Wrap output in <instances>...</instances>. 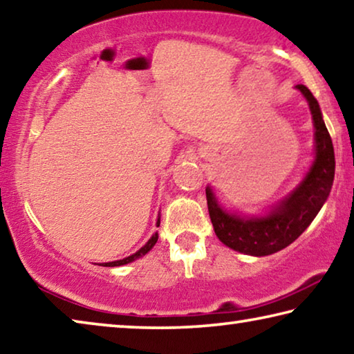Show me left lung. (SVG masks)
<instances>
[{
    "label": "left lung",
    "mask_w": 354,
    "mask_h": 354,
    "mask_svg": "<svg viewBox=\"0 0 354 354\" xmlns=\"http://www.w3.org/2000/svg\"><path fill=\"white\" fill-rule=\"evenodd\" d=\"M297 88L308 100L315 128V159L298 187L263 217L245 218L218 205L212 189L206 187L209 217L214 231L226 247L251 256H268L286 248L303 234L325 205L334 181L333 140L322 118L320 106L303 84Z\"/></svg>",
    "instance_id": "obj_1"
}]
</instances>
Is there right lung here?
I'll return each instance as SVG.
<instances>
[{
    "mask_svg": "<svg viewBox=\"0 0 354 354\" xmlns=\"http://www.w3.org/2000/svg\"><path fill=\"white\" fill-rule=\"evenodd\" d=\"M159 223H160V217L158 218V226H159ZM158 232H154V234L151 236V239H149V241L143 245V247L137 251V253H134V254H131V256H128V257H124V259H120V261H113V262H106V263H103L104 267H118V266H124V263H129V262H133V261H136V259H139V257H142V256H145L149 250H151L154 245H156V242H158Z\"/></svg>",
    "mask_w": 354,
    "mask_h": 354,
    "instance_id": "obj_1",
    "label": "right lung"
}]
</instances>
